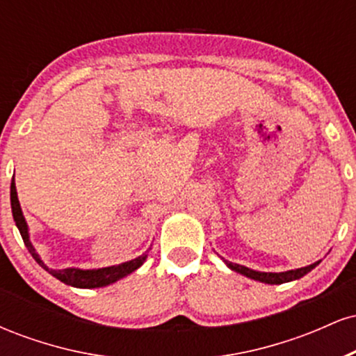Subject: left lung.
<instances>
[{"instance_id": "obj_1", "label": "left lung", "mask_w": 356, "mask_h": 356, "mask_svg": "<svg viewBox=\"0 0 356 356\" xmlns=\"http://www.w3.org/2000/svg\"><path fill=\"white\" fill-rule=\"evenodd\" d=\"M224 263L227 264V268H231L232 271L239 273V275H244L246 277H251L254 281H261V283L266 284H283V283H289V281H295L303 277L305 275H308L313 268H316L320 264V261L316 263L309 264V266L305 268H298V269H291V271H284V273H261V271H254V269H249L246 266H241V264L231 263V261L224 259Z\"/></svg>"}]
</instances>
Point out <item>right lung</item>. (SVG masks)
I'll return each mask as SVG.
<instances>
[{
    "label": "right lung",
    "instance_id": "right-lung-1",
    "mask_svg": "<svg viewBox=\"0 0 356 356\" xmlns=\"http://www.w3.org/2000/svg\"><path fill=\"white\" fill-rule=\"evenodd\" d=\"M11 212H13V219L16 222V227L19 229V234H22L24 246L28 248L30 254L33 256L36 263L42 266L44 271L50 273L51 276H55L56 280H60L61 283L68 286H75V288H102V286H108L115 281L122 280L130 273H134L144 264L147 259V252L142 256L136 257L132 261H127V263L117 264V266H108V268H99V269H80V268H65V269H51L48 268L47 264L43 263L42 257H40L36 249L33 248L30 241V234H28V224L24 220V216L22 212V207H19L18 194H16V186L15 179L11 182Z\"/></svg>",
    "mask_w": 356,
    "mask_h": 356
}]
</instances>
